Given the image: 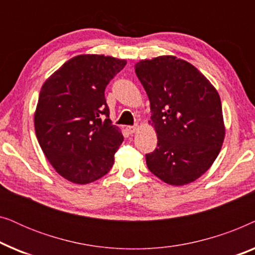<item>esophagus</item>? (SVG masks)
<instances>
[{
	"instance_id": "1",
	"label": "esophagus",
	"mask_w": 255,
	"mask_h": 255,
	"mask_svg": "<svg viewBox=\"0 0 255 255\" xmlns=\"http://www.w3.org/2000/svg\"><path fill=\"white\" fill-rule=\"evenodd\" d=\"M127 130H128V133H134V132H137L138 127H128Z\"/></svg>"
}]
</instances>
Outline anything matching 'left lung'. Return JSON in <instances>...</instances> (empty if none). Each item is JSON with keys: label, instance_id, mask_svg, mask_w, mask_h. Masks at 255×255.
<instances>
[{"label": "left lung", "instance_id": "1", "mask_svg": "<svg viewBox=\"0 0 255 255\" xmlns=\"http://www.w3.org/2000/svg\"><path fill=\"white\" fill-rule=\"evenodd\" d=\"M149 104L158 137L146 154L151 173L170 186L194 182L210 168L225 138L219 94L198 69L174 55L134 65Z\"/></svg>", "mask_w": 255, "mask_h": 255}]
</instances>
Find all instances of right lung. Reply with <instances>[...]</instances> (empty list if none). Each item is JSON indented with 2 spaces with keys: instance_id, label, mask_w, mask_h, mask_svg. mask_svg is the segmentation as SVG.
Instances as JSON below:
<instances>
[{
  "instance_id": "obj_1",
  "label": "right lung",
  "mask_w": 255,
  "mask_h": 255,
  "mask_svg": "<svg viewBox=\"0 0 255 255\" xmlns=\"http://www.w3.org/2000/svg\"><path fill=\"white\" fill-rule=\"evenodd\" d=\"M125 59L80 54L44 82L34 131L52 167L76 184L92 183L111 169L123 134L109 120L104 90Z\"/></svg>"
}]
</instances>
